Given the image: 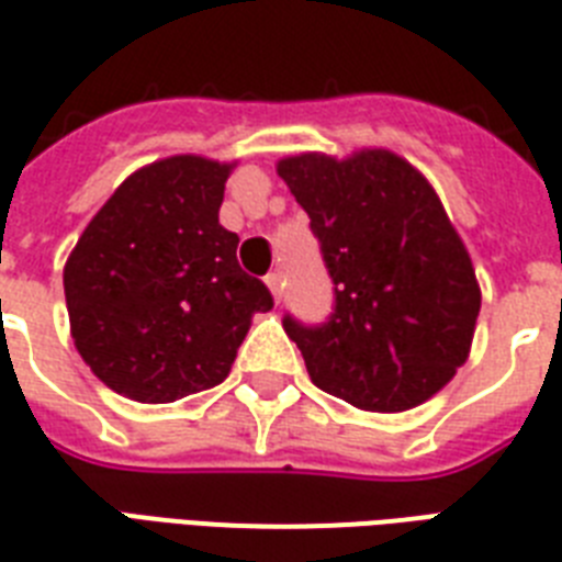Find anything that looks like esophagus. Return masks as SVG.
<instances>
[{
  "mask_svg": "<svg viewBox=\"0 0 562 562\" xmlns=\"http://www.w3.org/2000/svg\"><path fill=\"white\" fill-rule=\"evenodd\" d=\"M265 282H268V289H271L273 300L280 303V300H282V277H280V273H268V277H265Z\"/></svg>",
  "mask_w": 562,
  "mask_h": 562,
  "instance_id": "34e87169",
  "label": "esophagus"
}]
</instances>
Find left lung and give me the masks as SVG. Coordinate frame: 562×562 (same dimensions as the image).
I'll use <instances>...</instances> for the list:
<instances>
[{
    "instance_id": "8db88e82",
    "label": "left lung",
    "mask_w": 562,
    "mask_h": 562,
    "mask_svg": "<svg viewBox=\"0 0 562 562\" xmlns=\"http://www.w3.org/2000/svg\"><path fill=\"white\" fill-rule=\"evenodd\" d=\"M280 178L306 210L333 312L282 317L321 391L364 411H405L435 396L470 356L481 291L443 203L391 151L350 160L300 154Z\"/></svg>"
}]
</instances>
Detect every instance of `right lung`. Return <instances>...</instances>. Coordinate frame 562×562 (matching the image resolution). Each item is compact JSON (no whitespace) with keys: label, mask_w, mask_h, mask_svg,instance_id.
<instances>
[{"label":"right lung","mask_w":562,"mask_h":562,"mask_svg":"<svg viewBox=\"0 0 562 562\" xmlns=\"http://www.w3.org/2000/svg\"><path fill=\"white\" fill-rule=\"evenodd\" d=\"M229 166L169 157L134 171L64 268L75 347L110 391L175 402L227 379L256 312L273 308L218 224Z\"/></svg>","instance_id":"add662e5"}]
</instances>
